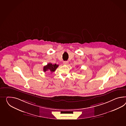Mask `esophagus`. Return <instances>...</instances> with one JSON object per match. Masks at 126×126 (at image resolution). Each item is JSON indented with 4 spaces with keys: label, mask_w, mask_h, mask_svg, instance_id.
I'll list each match as a JSON object with an SVG mask.
<instances>
[{
    "label": "esophagus",
    "mask_w": 126,
    "mask_h": 126,
    "mask_svg": "<svg viewBox=\"0 0 126 126\" xmlns=\"http://www.w3.org/2000/svg\"><path fill=\"white\" fill-rule=\"evenodd\" d=\"M63 64L64 65H68V62L64 61L63 62Z\"/></svg>",
    "instance_id": "obj_1"
}]
</instances>
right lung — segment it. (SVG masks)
<instances>
[{
  "label": "right lung",
  "mask_w": 126,
  "mask_h": 126,
  "mask_svg": "<svg viewBox=\"0 0 126 126\" xmlns=\"http://www.w3.org/2000/svg\"><path fill=\"white\" fill-rule=\"evenodd\" d=\"M58 67V65L52 64L51 63H49L47 65L43 67V71L45 72L46 71H50L52 73L56 70V68Z\"/></svg>",
  "instance_id": "1"
}]
</instances>
